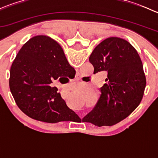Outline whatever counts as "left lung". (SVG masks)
Here are the masks:
<instances>
[{
    "label": "left lung",
    "mask_w": 158,
    "mask_h": 158,
    "mask_svg": "<svg viewBox=\"0 0 158 158\" xmlns=\"http://www.w3.org/2000/svg\"><path fill=\"white\" fill-rule=\"evenodd\" d=\"M94 73L107 71L106 83L93 109L82 121L111 126L127 118L141 102L146 86L143 64L136 49L125 40L109 37L92 51Z\"/></svg>",
    "instance_id": "1"
}]
</instances>
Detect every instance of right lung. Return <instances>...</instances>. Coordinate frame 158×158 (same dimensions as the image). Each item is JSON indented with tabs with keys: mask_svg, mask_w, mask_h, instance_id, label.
Wrapping results in <instances>:
<instances>
[{
	"mask_svg": "<svg viewBox=\"0 0 158 158\" xmlns=\"http://www.w3.org/2000/svg\"><path fill=\"white\" fill-rule=\"evenodd\" d=\"M74 69L60 44L47 36H36L22 47L10 71V92L16 104L31 118L47 123L66 122L77 114L50 84Z\"/></svg>",
	"mask_w": 158,
	"mask_h": 158,
	"instance_id": "right-lung-1",
	"label": "right lung"
}]
</instances>
